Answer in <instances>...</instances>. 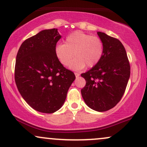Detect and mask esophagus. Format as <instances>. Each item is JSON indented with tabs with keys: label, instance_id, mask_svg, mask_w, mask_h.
<instances>
[{
	"label": "esophagus",
	"instance_id": "1",
	"mask_svg": "<svg viewBox=\"0 0 147 147\" xmlns=\"http://www.w3.org/2000/svg\"><path fill=\"white\" fill-rule=\"evenodd\" d=\"M74 74H75L76 77V78H78V77H79V76H80V74H79L78 73H74Z\"/></svg>",
	"mask_w": 147,
	"mask_h": 147
}]
</instances>
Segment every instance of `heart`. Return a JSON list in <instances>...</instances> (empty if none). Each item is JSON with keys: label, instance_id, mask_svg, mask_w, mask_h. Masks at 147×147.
I'll list each match as a JSON object with an SVG mask.
<instances>
[{"label": "heart", "instance_id": "1", "mask_svg": "<svg viewBox=\"0 0 147 147\" xmlns=\"http://www.w3.org/2000/svg\"><path fill=\"white\" fill-rule=\"evenodd\" d=\"M73 52L76 58L70 63V69L79 70L86 65L91 68L96 66L102 57L103 42L97 36L76 31L67 36L65 44L56 45L54 49L57 59L63 66L69 64Z\"/></svg>", "mask_w": 147, "mask_h": 147}]
</instances>
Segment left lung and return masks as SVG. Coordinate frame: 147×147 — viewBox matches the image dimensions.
I'll list each match as a JSON object with an SVG mask.
<instances>
[{"mask_svg": "<svg viewBox=\"0 0 147 147\" xmlns=\"http://www.w3.org/2000/svg\"><path fill=\"white\" fill-rule=\"evenodd\" d=\"M104 52L96 66L81 74L86 85L81 89L84 102L96 111L111 109L120 102L130 77V65L123 45L118 39L97 32Z\"/></svg>", "mask_w": 147, "mask_h": 147, "instance_id": "left-lung-1", "label": "left lung"}]
</instances>
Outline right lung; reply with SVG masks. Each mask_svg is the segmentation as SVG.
<instances>
[{
    "label": "right lung",
    "mask_w": 147,
    "mask_h": 147,
    "mask_svg": "<svg viewBox=\"0 0 147 147\" xmlns=\"http://www.w3.org/2000/svg\"><path fill=\"white\" fill-rule=\"evenodd\" d=\"M60 38L57 29H45L25 40L17 53V88L26 102L41 113H52L60 109L76 79L55 55V47Z\"/></svg>",
    "instance_id": "obj_1"
}]
</instances>
